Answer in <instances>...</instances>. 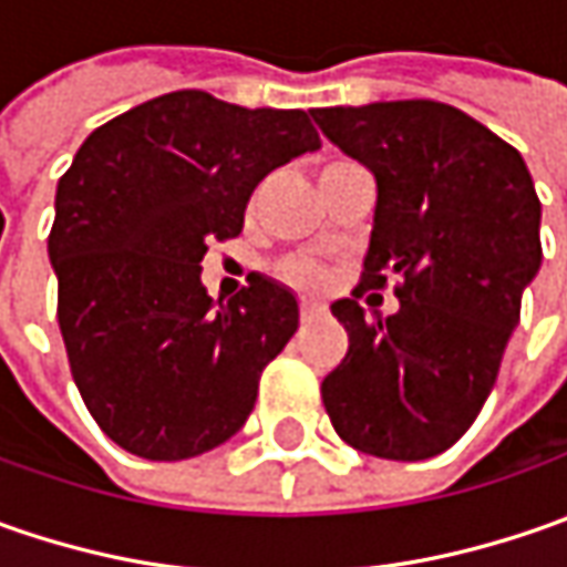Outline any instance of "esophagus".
Here are the masks:
<instances>
[{
  "label": "esophagus",
  "instance_id": "obj_1",
  "mask_svg": "<svg viewBox=\"0 0 567 567\" xmlns=\"http://www.w3.org/2000/svg\"><path fill=\"white\" fill-rule=\"evenodd\" d=\"M324 312L318 302H312V299H302V306H299V316H302V321H312V318H318Z\"/></svg>",
  "mask_w": 567,
  "mask_h": 567
}]
</instances>
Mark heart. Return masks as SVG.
Segmentation results:
<instances>
[{
    "mask_svg": "<svg viewBox=\"0 0 567 567\" xmlns=\"http://www.w3.org/2000/svg\"><path fill=\"white\" fill-rule=\"evenodd\" d=\"M280 280H287L290 287H299V290H318L324 287V268L312 261V258H287L280 268Z\"/></svg>",
    "mask_w": 567,
    "mask_h": 567,
    "instance_id": "1",
    "label": "heart"
}]
</instances>
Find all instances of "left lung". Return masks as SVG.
<instances>
[{"mask_svg": "<svg viewBox=\"0 0 567 567\" xmlns=\"http://www.w3.org/2000/svg\"><path fill=\"white\" fill-rule=\"evenodd\" d=\"M312 120L379 188L362 284L331 306L350 347L321 401L362 454L435 457L483 410L543 261L530 169L483 122L435 100L324 106ZM388 276L402 309L369 319L355 299Z\"/></svg>", "mask_w": 567, "mask_h": 567, "instance_id": "8db88e82", "label": "left lung"}]
</instances>
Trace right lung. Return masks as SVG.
Returning <instances> with one entry per match:
<instances>
[{"label":"right lung","instance_id":"1","mask_svg":"<svg viewBox=\"0 0 567 567\" xmlns=\"http://www.w3.org/2000/svg\"><path fill=\"white\" fill-rule=\"evenodd\" d=\"M321 138L302 110L173 91L94 128L55 188L59 331L97 425L147 461H186L249 420L261 369L299 328L265 274L202 287L207 243L243 233L255 186Z\"/></svg>","mask_w":567,"mask_h":567}]
</instances>
